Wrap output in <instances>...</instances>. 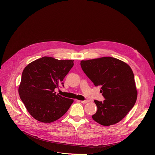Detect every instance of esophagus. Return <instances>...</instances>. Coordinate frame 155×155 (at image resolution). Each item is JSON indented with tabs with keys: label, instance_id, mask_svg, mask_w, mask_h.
I'll use <instances>...</instances> for the list:
<instances>
[{
	"label": "esophagus",
	"instance_id": "esophagus-1",
	"mask_svg": "<svg viewBox=\"0 0 155 155\" xmlns=\"http://www.w3.org/2000/svg\"><path fill=\"white\" fill-rule=\"evenodd\" d=\"M80 102H81V103H83V104H86V103H87V102H90V101H88V100H85V101H79Z\"/></svg>",
	"mask_w": 155,
	"mask_h": 155
}]
</instances>
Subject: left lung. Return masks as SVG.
<instances>
[{"instance_id":"1","label":"left lung","mask_w":155,"mask_h":155,"mask_svg":"<svg viewBox=\"0 0 155 155\" xmlns=\"http://www.w3.org/2000/svg\"><path fill=\"white\" fill-rule=\"evenodd\" d=\"M82 70L94 84L101 86L103 102L94 101L97 107L93 119L107 126L123 120L134 107L137 97L134 76L130 66L112 57L81 61Z\"/></svg>"}]
</instances>
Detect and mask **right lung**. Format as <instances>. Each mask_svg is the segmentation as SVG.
<instances>
[{
    "label": "right lung",
    "mask_w": 155,
    "mask_h": 155,
    "mask_svg": "<svg viewBox=\"0 0 155 155\" xmlns=\"http://www.w3.org/2000/svg\"><path fill=\"white\" fill-rule=\"evenodd\" d=\"M74 60L44 56L23 70L18 88L19 97L30 115L42 123H51L67 112L74 102L54 92L74 65Z\"/></svg>",
    "instance_id": "obj_1"
}]
</instances>
